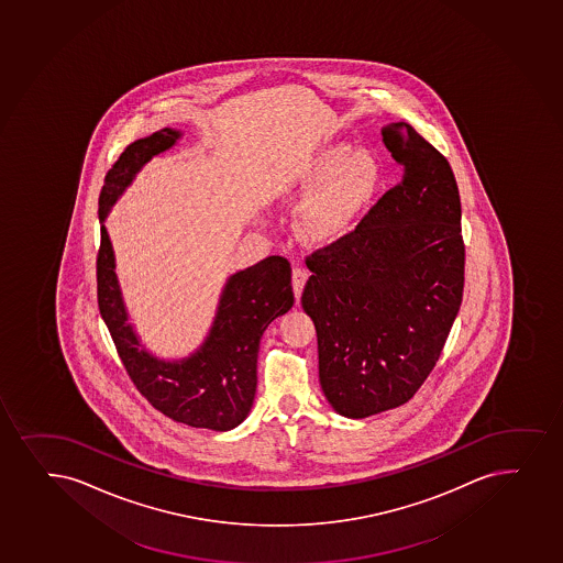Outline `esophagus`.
Masks as SVG:
<instances>
[{"instance_id":"34e87169","label":"esophagus","mask_w":563,"mask_h":563,"mask_svg":"<svg viewBox=\"0 0 563 563\" xmlns=\"http://www.w3.org/2000/svg\"><path fill=\"white\" fill-rule=\"evenodd\" d=\"M307 278H309V272H307L305 267L297 266L291 269V286H294V294H296L297 301H299V297H301V291H303Z\"/></svg>"}]
</instances>
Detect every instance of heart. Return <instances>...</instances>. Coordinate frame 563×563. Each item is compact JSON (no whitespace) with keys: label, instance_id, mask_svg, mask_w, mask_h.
<instances>
[{"label":"heart","instance_id":"heart-1","mask_svg":"<svg viewBox=\"0 0 563 563\" xmlns=\"http://www.w3.org/2000/svg\"><path fill=\"white\" fill-rule=\"evenodd\" d=\"M305 181L323 187L305 206L301 228L314 240H331L374 195L379 181L378 163L371 153L335 144L312 158Z\"/></svg>","mask_w":563,"mask_h":563}]
</instances>
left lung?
<instances>
[{
	"label": "left lung",
	"instance_id": "left-lung-1",
	"mask_svg": "<svg viewBox=\"0 0 563 563\" xmlns=\"http://www.w3.org/2000/svg\"><path fill=\"white\" fill-rule=\"evenodd\" d=\"M400 184L354 230L307 254L301 305L323 395L361 419L406 405L442 355L464 291L461 196L448 158L405 121L384 126Z\"/></svg>",
	"mask_w": 563,
	"mask_h": 563
}]
</instances>
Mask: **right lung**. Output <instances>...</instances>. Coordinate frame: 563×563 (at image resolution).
<instances>
[{"label": "right lung", "instance_id": "add662e5", "mask_svg": "<svg viewBox=\"0 0 563 563\" xmlns=\"http://www.w3.org/2000/svg\"><path fill=\"white\" fill-rule=\"evenodd\" d=\"M177 139V131L161 129L123 150L104 176L99 196L101 222L142 165L174 146ZM290 273L285 256H267L235 273L222 291L208 341L189 360L165 363L140 350L139 339L126 323L112 245L101 224L97 303L129 378L147 402L177 423L222 432L238 427L253 406L260 339L267 325L294 305Z\"/></svg>", "mask_w": 563, "mask_h": 563}]
</instances>
